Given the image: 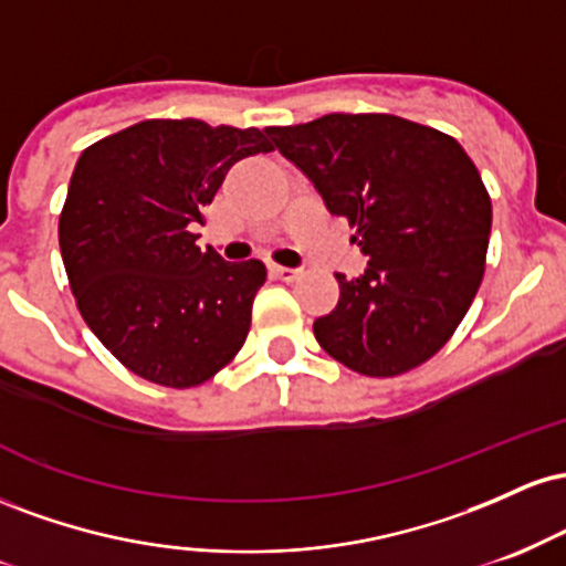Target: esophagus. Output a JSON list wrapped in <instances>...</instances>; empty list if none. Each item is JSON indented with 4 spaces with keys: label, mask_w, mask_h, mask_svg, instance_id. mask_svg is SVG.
I'll return each instance as SVG.
<instances>
[{
    "label": "esophagus",
    "mask_w": 566,
    "mask_h": 566,
    "mask_svg": "<svg viewBox=\"0 0 566 566\" xmlns=\"http://www.w3.org/2000/svg\"><path fill=\"white\" fill-rule=\"evenodd\" d=\"M271 274L276 279H282V282H297L303 274L297 269H287V265H271Z\"/></svg>",
    "instance_id": "esophagus-1"
}]
</instances>
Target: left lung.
<instances>
[{"label": "left lung", "mask_w": 566, "mask_h": 566, "mask_svg": "<svg viewBox=\"0 0 566 566\" xmlns=\"http://www.w3.org/2000/svg\"><path fill=\"white\" fill-rule=\"evenodd\" d=\"M369 258L337 276L340 301L314 322L319 346L369 378L423 365L476 297L492 201L458 140L394 114H327L265 129Z\"/></svg>", "instance_id": "1"}]
</instances>
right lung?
I'll use <instances>...</instances> for the list:
<instances>
[{"label": "right lung", "instance_id": "right-lung-1", "mask_svg": "<svg viewBox=\"0 0 566 566\" xmlns=\"http://www.w3.org/2000/svg\"><path fill=\"white\" fill-rule=\"evenodd\" d=\"M274 151L255 127L146 119L84 148L57 239L82 319L143 380L191 388L244 346L261 261L201 252L193 223L239 159Z\"/></svg>", "mask_w": 566, "mask_h": 566}]
</instances>
